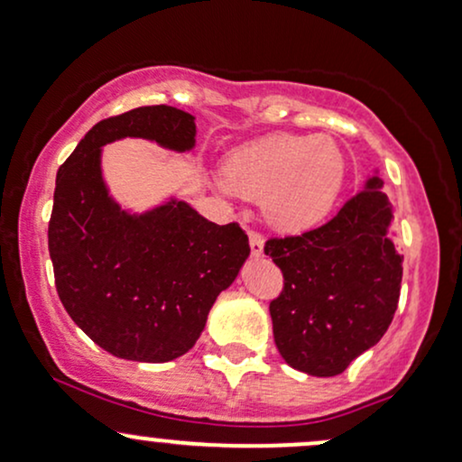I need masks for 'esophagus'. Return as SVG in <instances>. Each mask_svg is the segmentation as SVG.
Listing matches in <instances>:
<instances>
[{
	"label": "esophagus",
	"instance_id": "34e87169",
	"mask_svg": "<svg viewBox=\"0 0 462 462\" xmlns=\"http://www.w3.org/2000/svg\"><path fill=\"white\" fill-rule=\"evenodd\" d=\"M248 244H250V250H253L254 257H259V254H263V237H261L259 233L250 231V233H248Z\"/></svg>",
	"mask_w": 462,
	"mask_h": 462
}]
</instances>
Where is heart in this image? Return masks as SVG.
<instances>
[{"mask_svg":"<svg viewBox=\"0 0 462 462\" xmlns=\"http://www.w3.org/2000/svg\"><path fill=\"white\" fill-rule=\"evenodd\" d=\"M216 178L229 197L261 199L272 226L306 231L332 212L345 184V156L328 136L270 134L237 150Z\"/></svg>","mask_w":462,"mask_h":462,"instance_id":"heart-1","label":"heart"}]
</instances>
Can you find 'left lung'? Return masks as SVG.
<instances>
[{"label": "left lung", "mask_w": 462, "mask_h": 462, "mask_svg": "<svg viewBox=\"0 0 462 462\" xmlns=\"http://www.w3.org/2000/svg\"><path fill=\"white\" fill-rule=\"evenodd\" d=\"M377 175L317 229L265 242L284 287L272 300L282 360L312 377H334L377 345L394 319L402 281L392 203Z\"/></svg>", "instance_id": "left-lung-1"}]
</instances>
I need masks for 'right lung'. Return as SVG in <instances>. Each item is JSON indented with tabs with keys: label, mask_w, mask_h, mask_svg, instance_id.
Returning <instances> with one entry per match:
<instances>
[{
	"label": "right lung",
	"mask_w": 462,
	"mask_h": 462,
	"mask_svg": "<svg viewBox=\"0 0 462 462\" xmlns=\"http://www.w3.org/2000/svg\"><path fill=\"white\" fill-rule=\"evenodd\" d=\"M195 134L190 113L139 106L96 124L57 171L49 222L57 295L116 357L162 364L184 356L250 254L237 222L220 226L178 199L130 214L102 180V145L136 136L188 152Z\"/></svg>",
	"instance_id": "obj_1"
}]
</instances>
